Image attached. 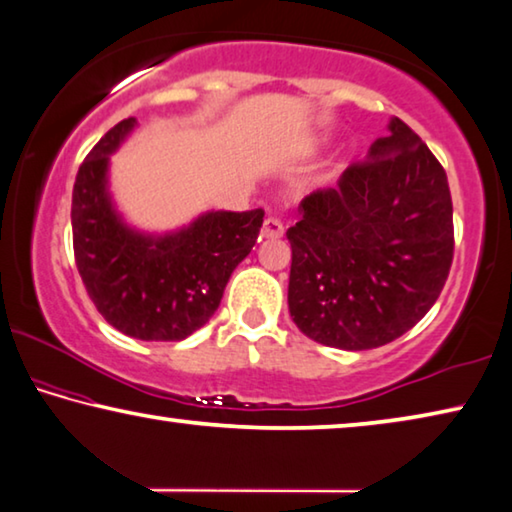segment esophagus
Instances as JSON below:
<instances>
[{
    "instance_id": "1",
    "label": "esophagus",
    "mask_w": 512,
    "mask_h": 512,
    "mask_svg": "<svg viewBox=\"0 0 512 512\" xmlns=\"http://www.w3.org/2000/svg\"><path fill=\"white\" fill-rule=\"evenodd\" d=\"M282 232H285V227L278 218H266L264 225H262V236L264 239H280Z\"/></svg>"
}]
</instances>
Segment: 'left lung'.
Segmentation results:
<instances>
[{"label": "left lung", "instance_id": "1", "mask_svg": "<svg viewBox=\"0 0 512 512\" xmlns=\"http://www.w3.org/2000/svg\"><path fill=\"white\" fill-rule=\"evenodd\" d=\"M287 303L326 347L388 345L427 315L453 264V200L444 167L393 117L363 163L299 204Z\"/></svg>", "mask_w": 512, "mask_h": 512}]
</instances>
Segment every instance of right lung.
Wrapping results in <instances>:
<instances>
[{
  "instance_id": "1",
  "label": "right lung",
  "mask_w": 512,
  "mask_h": 512,
  "mask_svg": "<svg viewBox=\"0 0 512 512\" xmlns=\"http://www.w3.org/2000/svg\"><path fill=\"white\" fill-rule=\"evenodd\" d=\"M137 121L105 133L73 186V253L89 299L105 322L137 340H183L202 329L239 262L253 250L264 211H207L179 232L128 227L108 193L110 154Z\"/></svg>"
}]
</instances>
